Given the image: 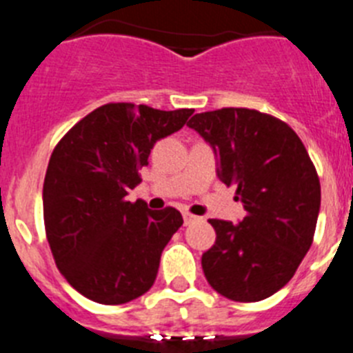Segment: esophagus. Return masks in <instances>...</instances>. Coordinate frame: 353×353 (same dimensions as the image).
Masks as SVG:
<instances>
[{
  "mask_svg": "<svg viewBox=\"0 0 353 353\" xmlns=\"http://www.w3.org/2000/svg\"><path fill=\"white\" fill-rule=\"evenodd\" d=\"M198 216H194V214H189V212H183V223H185V225H191V223H194V221H198Z\"/></svg>",
  "mask_w": 353,
  "mask_h": 353,
  "instance_id": "obj_1",
  "label": "esophagus"
}]
</instances>
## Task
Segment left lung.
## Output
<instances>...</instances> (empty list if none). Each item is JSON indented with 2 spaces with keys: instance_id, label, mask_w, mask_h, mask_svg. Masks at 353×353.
Wrapping results in <instances>:
<instances>
[{
  "instance_id": "left-lung-1",
  "label": "left lung",
  "mask_w": 353,
  "mask_h": 353,
  "mask_svg": "<svg viewBox=\"0 0 353 353\" xmlns=\"http://www.w3.org/2000/svg\"><path fill=\"white\" fill-rule=\"evenodd\" d=\"M218 157V176L237 185L246 216L209 219L216 243L201 255L214 291L234 302H259L293 279L309 252L320 214L314 164L284 121L250 108H221L191 117Z\"/></svg>"
}]
</instances>
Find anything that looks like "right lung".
Instances as JSON below:
<instances>
[{
  "instance_id": "add662e5",
  "label": "right lung",
  "mask_w": 353,
  "mask_h": 353,
  "mask_svg": "<svg viewBox=\"0 0 353 353\" xmlns=\"http://www.w3.org/2000/svg\"><path fill=\"white\" fill-rule=\"evenodd\" d=\"M192 108L107 103L62 137L48 164L42 207L51 254L69 284L92 302L119 305L152 288L162 250L182 227L173 207L126 200L159 139Z\"/></svg>"
}]
</instances>
